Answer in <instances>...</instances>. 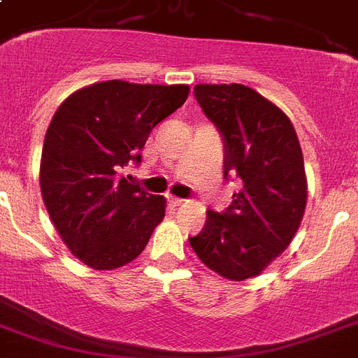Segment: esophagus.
Here are the masks:
<instances>
[{
	"instance_id": "esophagus-1",
	"label": "esophagus",
	"mask_w": 358,
	"mask_h": 358,
	"mask_svg": "<svg viewBox=\"0 0 358 358\" xmlns=\"http://www.w3.org/2000/svg\"><path fill=\"white\" fill-rule=\"evenodd\" d=\"M169 202H171L173 206H184L185 204L184 199H178V196H169Z\"/></svg>"
}]
</instances>
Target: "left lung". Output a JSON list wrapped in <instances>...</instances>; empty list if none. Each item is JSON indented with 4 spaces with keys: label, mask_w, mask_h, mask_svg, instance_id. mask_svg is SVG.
Listing matches in <instances>:
<instances>
[{
    "label": "left lung",
    "mask_w": 358,
    "mask_h": 358,
    "mask_svg": "<svg viewBox=\"0 0 358 358\" xmlns=\"http://www.w3.org/2000/svg\"><path fill=\"white\" fill-rule=\"evenodd\" d=\"M202 111L224 141V176L241 189L227 212L208 210L189 243L206 267L229 280L258 277L299 230L306 208L305 162L288 115L250 87L195 85Z\"/></svg>",
    "instance_id": "8db88e82"
}]
</instances>
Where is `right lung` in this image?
<instances>
[{
    "label": "right lung",
    "mask_w": 358,
    "mask_h": 358,
    "mask_svg": "<svg viewBox=\"0 0 358 358\" xmlns=\"http://www.w3.org/2000/svg\"><path fill=\"white\" fill-rule=\"evenodd\" d=\"M189 94L187 85L109 80L72 92L48 126L41 193L53 227L85 266L109 271L143 252L167 201L120 178L157 122Z\"/></svg>",
    "instance_id": "add662e5"
}]
</instances>
